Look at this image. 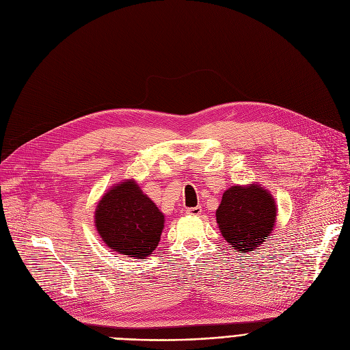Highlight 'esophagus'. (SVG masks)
<instances>
[{
	"label": "esophagus",
	"mask_w": 350,
	"mask_h": 350,
	"mask_svg": "<svg viewBox=\"0 0 350 350\" xmlns=\"http://www.w3.org/2000/svg\"><path fill=\"white\" fill-rule=\"evenodd\" d=\"M187 212L189 213V215H199L202 212V208L201 206H195V208H188L187 209Z\"/></svg>",
	"instance_id": "1"
}]
</instances>
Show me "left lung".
<instances>
[{
    "instance_id": "obj_1",
    "label": "left lung",
    "mask_w": 350,
    "mask_h": 350,
    "mask_svg": "<svg viewBox=\"0 0 350 350\" xmlns=\"http://www.w3.org/2000/svg\"><path fill=\"white\" fill-rule=\"evenodd\" d=\"M278 218L273 195L258 182L228 188L216 209V224L235 252L249 254L271 237Z\"/></svg>"
}]
</instances>
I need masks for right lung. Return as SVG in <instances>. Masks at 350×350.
I'll list each match as a JSON object with an SVG mask.
<instances>
[{
  "label": "right lung",
  "instance_id": "add662e5",
  "mask_svg": "<svg viewBox=\"0 0 350 350\" xmlns=\"http://www.w3.org/2000/svg\"><path fill=\"white\" fill-rule=\"evenodd\" d=\"M94 224L98 235L112 251L145 259L161 241L165 215L142 192L135 179H125L99 199Z\"/></svg>",
  "mask_w": 350,
  "mask_h": 350
}]
</instances>
